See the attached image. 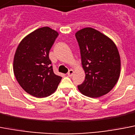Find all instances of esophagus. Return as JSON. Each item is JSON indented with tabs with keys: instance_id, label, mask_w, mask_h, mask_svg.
I'll return each mask as SVG.
<instances>
[{
	"instance_id": "esophagus-1",
	"label": "esophagus",
	"mask_w": 135,
	"mask_h": 135,
	"mask_svg": "<svg viewBox=\"0 0 135 135\" xmlns=\"http://www.w3.org/2000/svg\"><path fill=\"white\" fill-rule=\"evenodd\" d=\"M73 73H74L73 70H72V69H70V70L69 71V72H68V75H69V77H71V76L73 75Z\"/></svg>"
}]
</instances>
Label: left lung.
Returning <instances> with one entry per match:
<instances>
[{"mask_svg": "<svg viewBox=\"0 0 135 135\" xmlns=\"http://www.w3.org/2000/svg\"><path fill=\"white\" fill-rule=\"evenodd\" d=\"M75 37L85 73L78 89L91 98L105 95L119 79L121 62L118 48L109 38L92 28L79 30Z\"/></svg>", "mask_w": 135, "mask_h": 135, "instance_id": "left-lung-1", "label": "left lung"}]
</instances>
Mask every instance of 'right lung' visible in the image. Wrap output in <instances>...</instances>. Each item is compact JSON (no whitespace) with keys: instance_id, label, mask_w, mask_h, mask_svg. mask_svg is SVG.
Segmentation results:
<instances>
[{"instance_id":"1","label":"right lung","mask_w":135,"mask_h":135,"mask_svg":"<svg viewBox=\"0 0 135 135\" xmlns=\"http://www.w3.org/2000/svg\"><path fill=\"white\" fill-rule=\"evenodd\" d=\"M58 33L49 27L35 30L19 44L14 56L13 72L27 93L44 98L56 91L62 77L54 73L49 58Z\"/></svg>"}]
</instances>
